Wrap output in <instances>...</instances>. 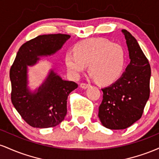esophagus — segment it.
I'll list each match as a JSON object with an SVG mask.
<instances>
[{
  "instance_id": "obj_1",
  "label": "esophagus",
  "mask_w": 159,
  "mask_h": 159,
  "mask_svg": "<svg viewBox=\"0 0 159 159\" xmlns=\"http://www.w3.org/2000/svg\"><path fill=\"white\" fill-rule=\"evenodd\" d=\"M80 87H81L82 89H87L89 87H90V84H85V83H81V84H80Z\"/></svg>"
}]
</instances>
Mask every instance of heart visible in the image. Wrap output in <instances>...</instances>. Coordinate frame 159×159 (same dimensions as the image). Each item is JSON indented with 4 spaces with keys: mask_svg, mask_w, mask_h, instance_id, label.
I'll list each match as a JSON object with an SVG mask.
<instances>
[{
    "mask_svg": "<svg viewBox=\"0 0 159 159\" xmlns=\"http://www.w3.org/2000/svg\"><path fill=\"white\" fill-rule=\"evenodd\" d=\"M74 51L65 55L66 66L73 77H78L87 65L91 77L99 84H111L123 75L126 53L121 45L105 38H93L78 42Z\"/></svg>",
    "mask_w": 159,
    "mask_h": 159,
    "instance_id": "b5f03b06",
    "label": "heart"
}]
</instances>
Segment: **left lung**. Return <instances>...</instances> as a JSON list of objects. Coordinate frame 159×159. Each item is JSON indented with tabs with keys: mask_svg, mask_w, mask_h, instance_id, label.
Segmentation results:
<instances>
[{
	"mask_svg": "<svg viewBox=\"0 0 159 159\" xmlns=\"http://www.w3.org/2000/svg\"><path fill=\"white\" fill-rule=\"evenodd\" d=\"M129 50L130 63L123 75L114 84L102 89L103 99L98 117L105 127L125 129L141 117L149 97L151 68L135 38L122 30Z\"/></svg>",
	"mask_w": 159,
	"mask_h": 159,
	"instance_id": "8db88e82",
	"label": "left lung"
}]
</instances>
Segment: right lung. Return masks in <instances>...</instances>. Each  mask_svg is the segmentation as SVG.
Listing matches in <instances>:
<instances>
[{
  "instance_id": "add662e5",
  "label": "right lung",
  "mask_w": 159,
  "mask_h": 159,
  "mask_svg": "<svg viewBox=\"0 0 159 159\" xmlns=\"http://www.w3.org/2000/svg\"><path fill=\"white\" fill-rule=\"evenodd\" d=\"M69 38V35L61 34L38 36L21 45L16 54L10 72L11 100L16 111L30 126L54 127L66 115L67 98L77 88V84L62 79L51 69L39 88L32 91L28 87L27 66L35 65L39 57L55 54Z\"/></svg>"
}]
</instances>
